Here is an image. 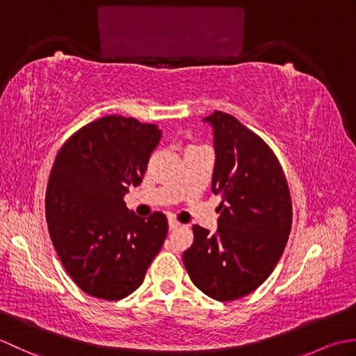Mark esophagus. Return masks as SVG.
Listing matches in <instances>:
<instances>
[{
  "mask_svg": "<svg viewBox=\"0 0 356 356\" xmlns=\"http://www.w3.org/2000/svg\"><path fill=\"white\" fill-rule=\"evenodd\" d=\"M168 226H170V229H177L179 226H180V223L176 220V218H170Z\"/></svg>",
  "mask_w": 356,
  "mask_h": 356,
  "instance_id": "esophagus-1",
  "label": "esophagus"
}]
</instances>
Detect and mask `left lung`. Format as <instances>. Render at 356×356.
I'll list each match as a JSON object with an SVG mask.
<instances>
[{
    "label": "left lung",
    "instance_id": "1",
    "mask_svg": "<svg viewBox=\"0 0 356 356\" xmlns=\"http://www.w3.org/2000/svg\"><path fill=\"white\" fill-rule=\"evenodd\" d=\"M213 127L216 165L211 190L222 197L217 231L193 226L184 252L191 282L208 297L232 301L255 291L282 257L292 226L284 172L268 143L223 111Z\"/></svg>",
    "mask_w": 356,
    "mask_h": 356
}]
</instances>
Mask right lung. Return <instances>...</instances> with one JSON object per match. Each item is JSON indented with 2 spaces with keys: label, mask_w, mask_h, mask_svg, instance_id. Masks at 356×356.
<instances>
[{
  "label": "right lung",
  "mask_w": 356,
  "mask_h": 356,
  "mask_svg": "<svg viewBox=\"0 0 356 356\" xmlns=\"http://www.w3.org/2000/svg\"><path fill=\"white\" fill-rule=\"evenodd\" d=\"M161 138L154 124L111 115L82 127L55 159L45 193L50 238L92 297L116 301L134 292L166 238L165 214L142 218L124 202Z\"/></svg>",
  "instance_id": "add662e5"
}]
</instances>
